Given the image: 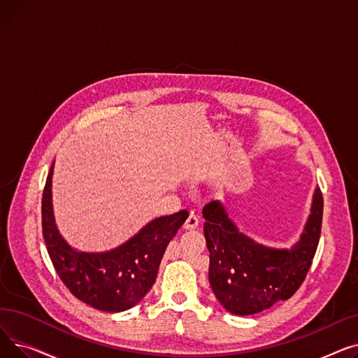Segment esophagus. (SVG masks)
I'll return each mask as SVG.
<instances>
[{"label": "esophagus", "mask_w": 358, "mask_h": 358, "mask_svg": "<svg viewBox=\"0 0 358 358\" xmlns=\"http://www.w3.org/2000/svg\"><path fill=\"white\" fill-rule=\"evenodd\" d=\"M197 227H199V216L192 212V213L189 215V217H187L185 223H184V228L192 231V229H196Z\"/></svg>", "instance_id": "esophagus-1"}]
</instances>
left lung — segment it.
<instances>
[{
	"label": "left lung",
	"instance_id": "obj_1",
	"mask_svg": "<svg viewBox=\"0 0 358 358\" xmlns=\"http://www.w3.org/2000/svg\"><path fill=\"white\" fill-rule=\"evenodd\" d=\"M322 213L324 199L316 187L300 239L290 250H277L239 232L219 200L206 204L203 231L210 252L209 281L220 305L234 315L245 316L290 299L312 266Z\"/></svg>",
	"mask_w": 358,
	"mask_h": 358
}]
</instances>
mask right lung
Listing matches in <instances>:
<instances>
[{"label":"right lung","instance_id":"add662e5","mask_svg":"<svg viewBox=\"0 0 358 358\" xmlns=\"http://www.w3.org/2000/svg\"><path fill=\"white\" fill-rule=\"evenodd\" d=\"M52 174L42 197V229L53 267L69 292L84 303L103 312H123L138 305L154 286L169 241L189 212L161 216L120 247L106 252L73 250L56 228L52 209Z\"/></svg>","mask_w":358,"mask_h":358}]
</instances>
